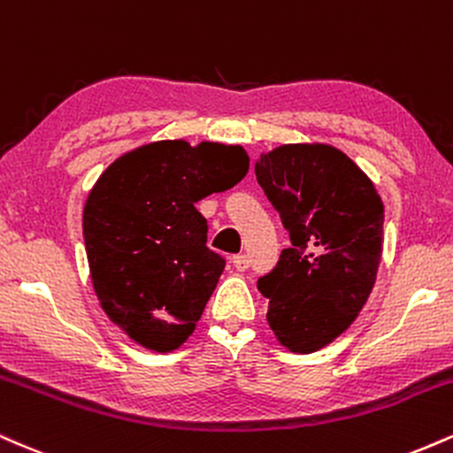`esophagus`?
Instances as JSON below:
<instances>
[{"mask_svg": "<svg viewBox=\"0 0 453 453\" xmlns=\"http://www.w3.org/2000/svg\"><path fill=\"white\" fill-rule=\"evenodd\" d=\"M233 267H235L237 271H246L250 267V258L246 257V254H237V257L233 258Z\"/></svg>", "mask_w": 453, "mask_h": 453, "instance_id": "1", "label": "esophagus"}]
</instances>
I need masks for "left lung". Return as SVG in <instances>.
Returning <instances> with one entry per match:
<instances>
[{
    "mask_svg": "<svg viewBox=\"0 0 453 453\" xmlns=\"http://www.w3.org/2000/svg\"><path fill=\"white\" fill-rule=\"evenodd\" d=\"M254 172L292 242L258 280L269 328L290 352H318L348 331L373 290L384 203L331 143H284L260 154Z\"/></svg>",
    "mask_w": 453,
    "mask_h": 453,
    "instance_id": "8db88e82",
    "label": "left lung"
}]
</instances>
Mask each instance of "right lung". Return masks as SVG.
I'll return each mask as SVG.
<instances>
[{
  "instance_id": "right-lung-1",
  "label": "right lung",
  "mask_w": 453,
  "mask_h": 453,
  "mask_svg": "<svg viewBox=\"0 0 453 453\" xmlns=\"http://www.w3.org/2000/svg\"><path fill=\"white\" fill-rule=\"evenodd\" d=\"M248 167L242 146L163 140L122 154L90 188L82 231L93 290L142 348L173 352L193 334L225 271L195 203L233 188Z\"/></svg>"
}]
</instances>
